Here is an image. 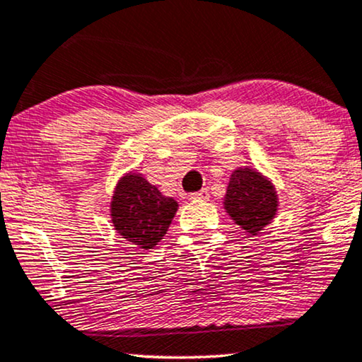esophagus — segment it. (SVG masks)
<instances>
[{
    "label": "esophagus",
    "mask_w": 362,
    "mask_h": 362,
    "mask_svg": "<svg viewBox=\"0 0 362 362\" xmlns=\"http://www.w3.org/2000/svg\"><path fill=\"white\" fill-rule=\"evenodd\" d=\"M209 197H210L209 190L204 189V190L195 192V194H192V195H190V199H192V200H209Z\"/></svg>",
    "instance_id": "34e87169"
}]
</instances>
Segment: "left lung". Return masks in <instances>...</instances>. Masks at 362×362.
I'll return each instance as SVG.
<instances>
[{
    "mask_svg": "<svg viewBox=\"0 0 362 362\" xmlns=\"http://www.w3.org/2000/svg\"><path fill=\"white\" fill-rule=\"evenodd\" d=\"M223 209L245 233L258 235L278 211V195L272 180L250 167H238L230 175Z\"/></svg>",
    "mask_w": 362,
    "mask_h": 362,
    "instance_id": "obj_1",
    "label": "left lung"
}]
</instances>
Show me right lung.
I'll return each instance as SVG.
<instances>
[{
	"mask_svg": "<svg viewBox=\"0 0 362 362\" xmlns=\"http://www.w3.org/2000/svg\"><path fill=\"white\" fill-rule=\"evenodd\" d=\"M178 204L162 195L139 172H129L119 178L110 200V221L125 242L141 250H152L165 237L177 214Z\"/></svg>",
	"mask_w": 362,
	"mask_h": 362,
	"instance_id": "obj_1",
	"label": "right lung"
}]
</instances>
